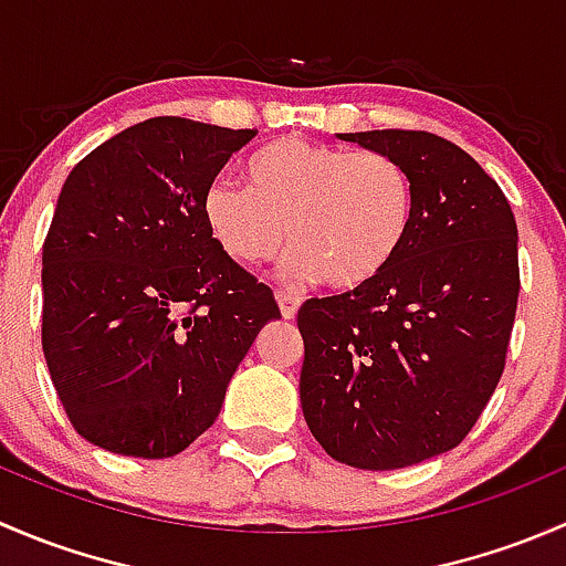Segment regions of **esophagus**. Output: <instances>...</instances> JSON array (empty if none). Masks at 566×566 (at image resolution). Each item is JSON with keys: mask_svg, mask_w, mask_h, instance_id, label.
I'll return each instance as SVG.
<instances>
[{"mask_svg": "<svg viewBox=\"0 0 566 566\" xmlns=\"http://www.w3.org/2000/svg\"><path fill=\"white\" fill-rule=\"evenodd\" d=\"M276 301H279V310H282V317L284 319H293L298 315V306H301V298L293 293H276Z\"/></svg>", "mask_w": 566, "mask_h": 566, "instance_id": "esophagus-1", "label": "esophagus"}]
</instances>
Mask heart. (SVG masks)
<instances>
[{
    "mask_svg": "<svg viewBox=\"0 0 566 566\" xmlns=\"http://www.w3.org/2000/svg\"><path fill=\"white\" fill-rule=\"evenodd\" d=\"M243 172L247 186L219 177L202 193L210 238L241 265L273 260L290 235L293 276L353 293L389 271L413 230V180L384 153L287 136L251 153Z\"/></svg>",
    "mask_w": 566,
    "mask_h": 566,
    "instance_id": "1",
    "label": "heart"
}]
</instances>
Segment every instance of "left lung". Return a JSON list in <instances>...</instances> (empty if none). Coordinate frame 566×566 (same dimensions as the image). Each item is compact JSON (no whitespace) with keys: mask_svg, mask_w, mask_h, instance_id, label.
<instances>
[{"mask_svg":"<svg viewBox=\"0 0 566 566\" xmlns=\"http://www.w3.org/2000/svg\"><path fill=\"white\" fill-rule=\"evenodd\" d=\"M336 136L408 169L416 219L384 276L301 306V408L331 458L391 471L458 447L493 397L521 293L517 224L499 182L441 136Z\"/></svg>","mask_w":566,"mask_h":566,"instance_id":"8db88e82","label":"left lung"}]
</instances>
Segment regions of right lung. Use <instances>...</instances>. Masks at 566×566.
Returning <instances> with one entry per match:
<instances>
[{"label":"right lung","instance_id":"add662e5","mask_svg":"<svg viewBox=\"0 0 566 566\" xmlns=\"http://www.w3.org/2000/svg\"><path fill=\"white\" fill-rule=\"evenodd\" d=\"M254 130L153 117L73 167L43 243V356L95 447L161 460L219 416L279 306L210 238L202 193Z\"/></svg>","mask_w":566,"mask_h":566}]
</instances>
